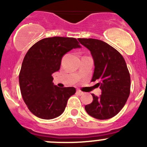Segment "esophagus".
<instances>
[{"label": "esophagus", "mask_w": 147, "mask_h": 147, "mask_svg": "<svg viewBox=\"0 0 147 147\" xmlns=\"http://www.w3.org/2000/svg\"><path fill=\"white\" fill-rule=\"evenodd\" d=\"M77 93H78L79 95H82V94H84V92H82L81 90H77Z\"/></svg>", "instance_id": "obj_1"}]
</instances>
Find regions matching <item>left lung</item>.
<instances>
[{
  "instance_id": "obj_1",
  "label": "left lung",
  "mask_w": 147,
  "mask_h": 147,
  "mask_svg": "<svg viewBox=\"0 0 147 147\" xmlns=\"http://www.w3.org/2000/svg\"><path fill=\"white\" fill-rule=\"evenodd\" d=\"M90 50L94 63L92 81L98 80L102 94H92L93 101L87 105L86 112L92 117L107 119L117 115L124 107L130 94L131 79L124 57L116 50L100 40L79 38Z\"/></svg>"
}]
</instances>
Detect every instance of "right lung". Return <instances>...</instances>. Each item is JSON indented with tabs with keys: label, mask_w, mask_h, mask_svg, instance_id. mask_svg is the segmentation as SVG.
Here are the masks:
<instances>
[{
	"label": "right lung",
	"mask_w": 147,
	"mask_h": 147,
	"mask_svg": "<svg viewBox=\"0 0 147 147\" xmlns=\"http://www.w3.org/2000/svg\"><path fill=\"white\" fill-rule=\"evenodd\" d=\"M80 47L74 38L53 37L40 40L26 53L19 74L20 92L29 110L38 117L51 119L64 112L75 87L54 85L52 76L60 69L65 53Z\"/></svg>",
	"instance_id": "obj_1"
}]
</instances>
